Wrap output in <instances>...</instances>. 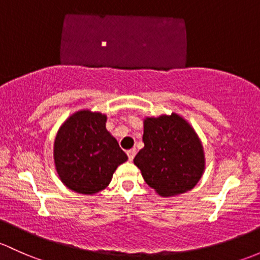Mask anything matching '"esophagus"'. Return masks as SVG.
I'll use <instances>...</instances> for the list:
<instances>
[{"label": "esophagus", "mask_w": 260, "mask_h": 260, "mask_svg": "<svg viewBox=\"0 0 260 260\" xmlns=\"http://www.w3.org/2000/svg\"><path fill=\"white\" fill-rule=\"evenodd\" d=\"M136 153H137V151H136V148L129 149V151L127 152V155H128V158H129V160H133V158L136 157Z\"/></svg>", "instance_id": "obj_1"}]
</instances>
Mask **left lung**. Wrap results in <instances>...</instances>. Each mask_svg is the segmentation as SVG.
<instances>
[{"mask_svg": "<svg viewBox=\"0 0 260 260\" xmlns=\"http://www.w3.org/2000/svg\"><path fill=\"white\" fill-rule=\"evenodd\" d=\"M143 143L133 162L158 196L183 194L201 180L206 169L203 144L190 123L178 113L146 117Z\"/></svg>", "mask_w": 260, "mask_h": 260, "instance_id": "8db88e82", "label": "left lung"}]
</instances>
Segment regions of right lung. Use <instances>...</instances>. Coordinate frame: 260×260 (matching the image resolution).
I'll return each instance as SVG.
<instances>
[{
	"instance_id": "obj_1",
	"label": "right lung",
	"mask_w": 260,
	"mask_h": 260,
	"mask_svg": "<svg viewBox=\"0 0 260 260\" xmlns=\"http://www.w3.org/2000/svg\"><path fill=\"white\" fill-rule=\"evenodd\" d=\"M107 114L80 109L57 131L53 162L68 189L95 194L111 183L117 167L128 159L117 139L106 128Z\"/></svg>"
}]
</instances>
